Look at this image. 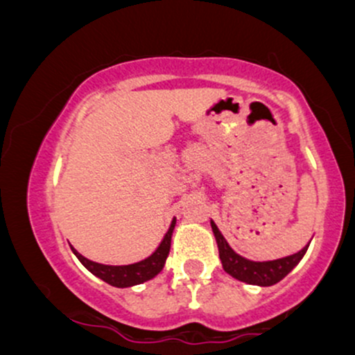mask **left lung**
I'll list each match as a JSON object with an SVG mask.
<instances>
[{
	"instance_id": "left-lung-1",
	"label": "left lung",
	"mask_w": 355,
	"mask_h": 355,
	"mask_svg": "<svg viewBox=\"0 0 355 355\" xmlns=\"http://www.w3.org/2000/svg\"><path fill=\"white\" fill-rule=\"evenodd\" d=\"M210 225L215 234V239H217L218 255L220 260H222L223 270H225L227 274H230L234 279L240 280V282L260 285V287H270V285L280 282V280H282L284 277L302 260L305 252H307V247H304L302 250L297 252V254L282 257V259L262 260V262L248 260L245 257L239 255L237 252L227 243V240L223 239L222 234H220L218 227L215 225L214 220L210 222Z\"/></svg>"
}]
</instances>
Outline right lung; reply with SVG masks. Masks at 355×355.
<instances>
[{
  "mask_svg": "<svg viewBox=\"0 0 355 355\" xmlns=\"http://www.w3.org/2000/svg\"><path fill=\"white\" fill-rule=\"evenodd\" d=\"M175 223H177V220L173 218L164 240H162L160 245L157 247V250H155L152 255L146 257V259L140 260V262L137 263H130V266H105V263L88 260L87 257L81 255L80 252L75 250V248H71V250L73 254L76 255V259H78L93 275L98 277V279L105 280V282L113 285V287H133V285L144 284L146 280L153 279L155 275H158L162 272V268L165 266L166 257H168L170 245H172Z\"/></svg>",
  "mask_w": 355,
  "mask_h": 355,
  "instance_id": "obj_1",
  "label": "right lung"
}]
</instances>
